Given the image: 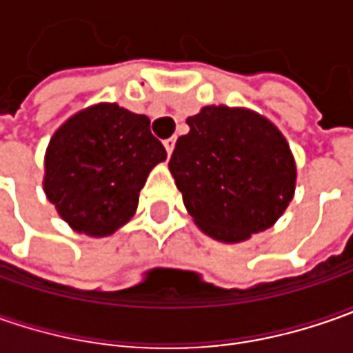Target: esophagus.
Listing matches in <instances>:
<instances>
[{"label": "esophagus", "instance_id": "34e87169", "mask_svg": "<svg viewBox=\"0 0 353 353\" xmlns=\"http://www.w3.org/2000/svg\"><path fill=\"white\" fill-rule=\"evenodd\" d=\"M174 143H176V139H174V137H170V139H167V141H165V149H167V153H169V155H172Z\"/></svg>", "mask_w": 353, "mask_h": 353}]
</instances>
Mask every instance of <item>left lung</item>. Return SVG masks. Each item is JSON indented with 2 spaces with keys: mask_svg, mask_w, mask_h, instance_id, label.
<instances>
[{
  "mask_svg": "<svg viewBox=\"0 0 353 353\" xmlns=\"http://www.w3.org/2000/svg\"><path fill=\"white\" fill-rule=\"evenodd\" d=\"M186 123L190 131L179 137L169 169L198 228L234 243L275 224L296 179L279 129L225 105H206Z\"/></svg>",
  "mask_w": 353,
  "mask_h": 353,
  "instance_id": "8db88e82",
  "label": "left lung"
}]
</instances>
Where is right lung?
<instances>
[{
    "label": "right lung",
    "mask_w": 353,
    "mask_h": 353,
    "mask_svg": "<svg viewBox=\"0 0 353 353\" xmlns=\"http://www.w3.org/2000/svg\"><path fill=\"white\" fill-rule=\"evenodd\" d=\"M165 159L149 117L117 103H98L52 135L45 192L76 232L110 236L133 216L149 172Z\"/></svg>",
    "instance_id": "1"
}]
</instances>
